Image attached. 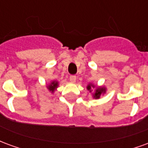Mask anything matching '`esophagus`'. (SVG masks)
Here are the masks:
<instances>
[{
    "label": "esophagus",
    "instance_id": "1",
    "mask_svg": "<svg viewBox=\"0 0 148 148\" xmlns=\"http://www.w3.org/2000/svg\"><path fill=\"white\" fill-rule=\"evenodd\" d=\"M70 81L72 82H74L76 81V76L75 75H71L70 76Z\"/></svg>",
    "mask_w": 148,
    "mask_h": 148
}]
</instances>
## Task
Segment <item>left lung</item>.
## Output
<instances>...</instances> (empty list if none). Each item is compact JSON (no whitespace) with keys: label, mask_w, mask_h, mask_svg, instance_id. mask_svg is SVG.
<instances>
[{"label":"left lung","mask_w":148,"mask_h":148,"mask_svg":"<svg viewBox=\"0 0 148 148\" xmlns=\"http://www.w3.org/2000/svg\"><path fill=\"white\" fill-rule=\"evenodd\" d=\"M91 86L93 87V86L89 85V86H87V90H90V91ZM105 92H106V89H104V88H98L97 90H96V92H95V93L93 94V97H95V98H99L100 96H101V94L103 93H105Z\"/></svg>","instance_id":"obj_1"}]
</instances>
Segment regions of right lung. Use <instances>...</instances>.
<instances>
[{"label":"right lung","instance_id":"1","mask_svg":"<svg viewBox=\"0 0 148 148\" xmlns=\"http://www.w3.org/2000/svg\"><path fill=\"white\" fill-rule=\"evenodd\" d=\"M57 86H58V82H53L47 88H48V90H50V91L54 92L55 90V88H57Z\"/></svg>","mask_w":148,"mask_h":148}]
</instances>
